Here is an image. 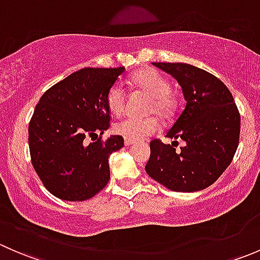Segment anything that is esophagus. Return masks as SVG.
Wrapping results in <instances>:
<instances>
[{
	"label": "esophagus",
	"instance_id": "esophagus-1",
	"mask_svg": "<svg viewBox=\"0 0 260 260\" xmlns=\"http://www.w3.org/2000/svg\"><path fill=\"white\" fill-rule=\"evenodd\" d=\"M135 143V141H131V140H125L124 141V145L125 146H132Z\"/></svg>",
	"mask_w": 260,
	"mask_h": 260
}]
</instances>
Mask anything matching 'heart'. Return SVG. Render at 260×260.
I'll return each instance as SVG.
<instances>
[{
    "instance_id": "obj_1",
    "label": "heart",
    "mask_w": 260,
    "mask_h": 260,
    "mask_svg": "<svg viewBox=\"0 0 260 260\" xmlns=\"http://www.w3.org/2000/svg\"><path fill=\"white\" fill-rule=\"evenodd\" d=\"M133 85L149 95L147 113H157L167 117L174 109L175 102L171 96V84L162 74L153 69H145L132 77ZM107 104L112 113L119 115L125 107V91L122 84L117 83L109 89ZM158 120L153 115L148 117H127L114 125V132L125 140L141 141L153 135L158 129Z\"/></svg>"
}]
</instances>
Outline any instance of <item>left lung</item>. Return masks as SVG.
<instances>
[{"mask_svg":"<svg viewBox=\"0 0 260 260\" xmlns=\"http://www.w3.org/2000/svg\"><path fill=\"white\" fill-rule=\"evenodd\" d=\"M171 74L182 88L186 106L166 137L149 143L146 172L176 192H195L212 185L233 161L240 135V114L232 93L221 80L190 64L152 62ZM185 146L176 152L173 145Z\"/></svg>","mask_w":260,"mask_h":260,"instance_id":"1","label":"left lung"}]
</instances>
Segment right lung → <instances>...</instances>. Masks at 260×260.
I'll list each match as a JSON object with an SVG mask.
<instances>
[{"label":"right lung","mask_w":260,"mask_h":260,"mask_svg":"<svg viewBox=\"0 0 260 260\" xmlns=\"http://www.w3.org/2000/svg\"><path fill=\"white\" fill-rule=\"evenodd\" d=\"M124 70L84 68L52 85L39 101L28 124L31 162L56 198L88 200L108 183V158L124 146V140L94 137L109 128L107 95ZM88 137L93 143L86 142Z\"/></svg>","instance_id":"right-lung-1"}]
</instances>
